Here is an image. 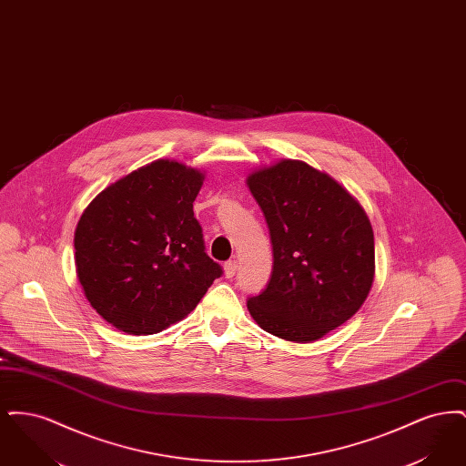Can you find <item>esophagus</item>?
Here are the masks:
<instances>
[{
    "instance_id": "obj_1",
    "label": "esophagus",
    "mask_w": 466,
    "mask_h": 466,
    "mask_svg": "<svg viewBox=\"0 0 466 466\" xmlns=\"http://www.w3.org/2000/svg\"><path fill=\"white\" fill-rule=\"evenodd\" d=\"M236 270H238V260H228V262H225V266H223L225 278H232V276L236 274Z\"/></svg>"
}]
</instances>
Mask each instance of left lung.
<instances>
[{"label": "left lung", "mask_w": 466, "mask_h": 466, "mask_svg": "<svg viewBox=\"0 0 466 466\" xmlns=\"http://www.w3.org/2000/svg\"><path fill=\"white\" fill-rule=\"evenodd\" d=\"M266 217L274 266L267 289L248 299L257 325L291 342H314L367 300L376 274L372 225L333 177L281 158L246 177Z\"/></svg>", "instance_id": "obj_1"}]
</instances>
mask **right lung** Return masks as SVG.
I'll return each mask as SVG.
<instances>
[{
	"label": "right lung",
	"instance_id": "right-lung-1",
	"mask_svg": "<svg viewBox=\"0 0 466 466\" xmlns=\"http://www.w3.org/2000/svg\"><path fill=\"white\" fill-rule=\"evenodd\" d=\"M202 181L199 169L158 158L111 183L82 213L76 276L90 306L115 329L162 332L222 276L194 217Z\"/></svg>",
	"mask_w": 466,
	"mask_h": 466
}]
</instances>
